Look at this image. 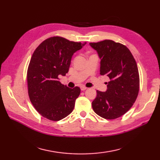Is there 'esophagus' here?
<instances>
[{"mask_svg":"<svg viewBox=\"0 0 160 160\" xmlns=\"http://www.w3.org/2000/svg\"><path fill=\"white\" fill-rule=\"evenodd\" d=\"M87 89V88L86 87H84V86H81V87H80L81 91H84V90H86Z\"/></svg>","mask_w":160,"mask_h":160,"instance_id":"34e87169","label":"esophagus"}]
</instances>
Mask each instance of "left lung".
<instances>
[{"label":"left lung","instance_id":"obj_1","mask_svg":"<svg viewBox=\"0 0 160 160\" xmlns=\"http://www.w3.org/2000/svg\"><path fill=\"white\" fill-rule=\"evenodd\" d=\"M89 45L101 59L100 74L110 79L106 92L97 91L93 109L107 120L120 118L130 109L138 96L140 76L137 63L130 50L120 42L104 40Z\"/></svg>","mask_w":160,"mask_h":160}]
</instances>
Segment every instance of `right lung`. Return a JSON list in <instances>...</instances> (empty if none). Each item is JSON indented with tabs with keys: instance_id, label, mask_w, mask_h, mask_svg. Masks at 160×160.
Returning <instances> with one entry per match:
<instances>
[{
	"instance_id": "add662e5",
	"label": "right lung",
	"mask_w": 160,
	"mask_h": 160,
	"mask_svg": "<svg viewBox=\"0 0 160 160\" xmlns=\"http://www.w3.org/2000/svg\"><path fill=\"white\" fill-rule=\"evenodd\" d=\"M85 44L53 36L44 40L33 52L27 73L28 94L42 117L59 121L73 111L80 89L61 84L59 76L68 73L73 54Z\"/></svg>"
}]
</instances>
